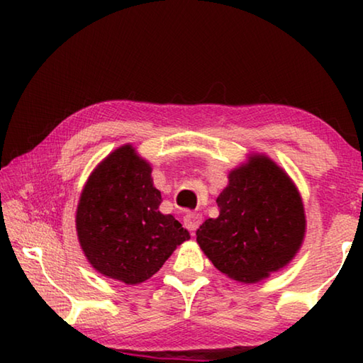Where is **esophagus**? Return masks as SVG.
Instances as JSON below:
<instances>
[{
    "instance_id": "esophagus-1",
    "label": "esophagus",
    "mask_w": 363,
    "mask_h": 363,
    "mask_svg": "<svg viewBox=\"0 0 363 363\" xmlns=\"http://www.w3.org/2000/svg\"><path fill=\"white\" fill-rule=\"evenodd\" d=\"M201 214L199 213H189L186 218H184V225L187 227L189 230H196V227H199L201 224Z\"/></svg>"
}]
</instances>
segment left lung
I'll use <instances>...</instances> for the list:
<instances>
[{
	"mask_svg": "<svg viewBox=\"0 0 363 363\" xmlns=\"http://www.w3.org/2000/svg\"><path fill=\"white\" fill-rule=\"evenodd\" d=\"M219 216L206 219L196 242L227 277L255 284L285 267L306 233L304 205L296 186L266 155H251L229 173L219 194Z\"/></svg>",
	"mask_w": 363,
	"mask_h": 363,
	"instance_id": "left-lung-1",
	"label": "left lung"
}]
</instances>
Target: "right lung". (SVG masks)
I'll use <instances>...</instances> for the list:
<instances>
[{
	"instance_id": "obj_1",
	"label": "right lung",
	"mask_w": 363,
	"mask_h": 363,
	"mask_svg": "<svg viewBox=\"0 0 363 363\" xmlns=\"http://www.w3.org/2000/svg\"><path fill=\"white\" fill-rule=\"evenodd\" d=\"M162 194L152 168L133 145H121L97 164L79 196L77 232L84 256L97 272L126 285L158 272L189 232L160 213Z\"/></svg>"
}]
</instances>
